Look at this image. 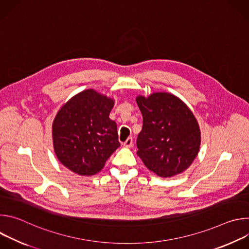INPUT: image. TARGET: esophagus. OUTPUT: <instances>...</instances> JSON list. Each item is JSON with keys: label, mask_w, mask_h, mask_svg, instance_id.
<instances>
[{"label": "esophagus", "mask_w": 249, "mask_h": 249, "mask_svg": "<svg viewBox=\"0 0 249 249\" xmlns=\"http://www.w3.org/2000/svg\"><path fill=\"white\" fill-rule=\"evenodd\" d=\"M123 146H124L125 148H131V147L133 146V139H132V137L128 138V139L124 142Z\"/></svg>", "instance_id": "34e87169"}]
</instances>
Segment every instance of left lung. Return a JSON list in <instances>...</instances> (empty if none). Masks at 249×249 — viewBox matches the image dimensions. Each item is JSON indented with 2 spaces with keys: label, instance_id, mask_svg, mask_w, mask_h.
Segmentation results:
<instances>
[{
  "label": "left lung",
  "instance_id": "1",
  "mask_svg": "<svg viewBox=\"0 0 249 249\" xmlns=\"http://www.w3.org/2000/svg\"><path fill=\"white\" fill-rule=\"evenodd\" d=\"M143 128L137 138V155L160 177L183 172L198 155L201 134L198 122L178 97L156 92L138 96Z\"/></svg>",
  "mask_w": 249,
  "mask_h": 249
}]
</instances>
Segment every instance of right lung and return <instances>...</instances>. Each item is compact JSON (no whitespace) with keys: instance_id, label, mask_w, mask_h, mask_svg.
<instances>
[{"instance_id":"obj_1","label":"right lung","mask_w":249,"mask_h":249,"mask_svg":"<svg viewBox=\"0 0 249 249\" xmlns=\"http://www.w3.org/2000/svg\"><path fill=\"white\" fill-rule=\"evenodd\" d=\"M114 100L93 89L71 98L57 113L53 145L60 162L80 175H92L120 146L116 123L109 118Z\"/></svg>"}]
</instances>
